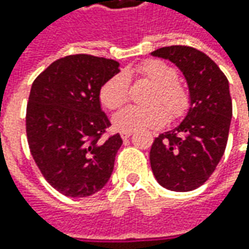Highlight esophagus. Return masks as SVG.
I'll return each instance as SVG.
<instances>
[{
	"label": "esophagus",
	"instance_id": "1",
	"mask_svg": "<svg viewBox=\"0 0 249 249\" xmlns=\"http://www.w3.org/2000/svg\"><path fill=\"white\" fill-rule=\"evenodd\" d=\"M120 136H122V139L123 140H127L130 136H131V133H130V131H122V133H120Z\"/></svg>",
	"mask_w": 249,
	"mask_h": 249
}]
</instances>
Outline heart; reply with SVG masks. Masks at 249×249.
Returning a JSON list of instances; mask_svg holds the SVG:
<instances>
[{"label":"heart","mask_w":249,"mask_h":249,"mask_svg":"<svg viewBox=\"0 0 249 249\" xmlns=\"http://www.w3.org/2000/svg\"><path fill=\"white\" fill-rule=\"evenodd\" d=\"M136 74L152 84L148 107L130 105L113 116V126L119 131H137L159 129L166 124L169 116L173 120L186 115L191 97L181 83L177 80V71L159 59H148L139 63L133 71L112 76L100 90L101 104L107 109H118L129 98L127 76ZM158 102V104H155ZM169 113L167 114V112Z\"/></svg>","instance_id":"b5f03b06"}]
</instances>
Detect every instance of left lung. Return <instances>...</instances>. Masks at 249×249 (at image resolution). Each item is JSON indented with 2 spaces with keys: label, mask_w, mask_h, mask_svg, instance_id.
<instances>
[{
  "label": "left lung",
  "mask_w": 249,
  "mask_h": 249,
  "mask_svg": "<svg viewBox=\"0 0 249 249\" xmlns=\"http://www.w3.org/2000/svg\"><path fill=\"white\" fill-rule=\"evenodd\" d=\"M152 55L172 61L183 72L191 105L176 129L154 140L151 169L167 190L191 191L211 177L225 154L233 115L229 80L208 55L193 47H163Z\"/></svg>",
  "instance_id": "left-lung-1"
}]
</instances>
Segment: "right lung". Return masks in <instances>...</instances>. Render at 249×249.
<instances>
[{
  "instance_id": "obj_1",
  "label": "right lung",
  "mask_w": 249,
  "mask_h": 249,
  "mask_svg": "<svg viewBox=\"0 0 249 249\" xmlns=\"http://www.w3.org/2000/svg\"><path fill=\"white\" fill-rule=\"evenodd\" d=\"M119 73V62L77 53L53 62L33 82L26 134L44 178L66 196H89L109 180L122 145L119 134L102 139L110 126L100 90Z\"/></svg>"
}]
</instances>
